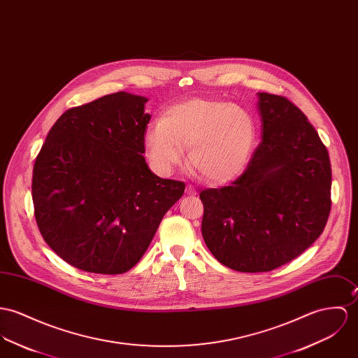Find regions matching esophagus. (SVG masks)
Segmentation results:
<instances>
[{"mask_svg": "<svg viewBox=\"0 0 358 358\" xmlns=\"http://www.w3.org/2000/svg\"><path fill=\"white\" fill-rule=\"evenodd\" d=\"M186 194L187 195H195L196 194V192H195L194 187L192 186V185H187L186 186Z\"/></svg>", "mask_w": 358, "mask_h": 358, "instance_id": "esophagus-1", "label": "esophagus"}]
</instances>
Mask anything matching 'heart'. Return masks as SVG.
<instances>
[{"instance_id": "b5f03b06", "label": "heart", "mask_w": 358, "mask_h": 358, "mask_svg": "<svg viewBox=\"0 0 358 358\" xmlns=\"http://www.w3.org/2000/svg\"><path fill=\"white\" fill-rule=\"evenodd\" d=\"M256 123L243 108L217 99L193 98L165 110L143 134L148 157L160 173H169L185 157L209 183L236 179L250 162Z\"/></svg>"}]
</instances>
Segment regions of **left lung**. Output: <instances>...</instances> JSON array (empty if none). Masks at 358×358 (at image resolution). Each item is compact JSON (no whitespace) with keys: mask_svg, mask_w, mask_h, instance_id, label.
<instances>
[{"mask_svg":"<svg viewBox=\"0 0 358 358\" xmlns=\"http://www.w3.org/2000/svg\"><path fill=\"white\" fill-rule=\"evenodd\" d=\"M261 141L227 187L201 192L202 236L239 272H268L303 253L331 210V164L319 134L287 98L257 93Z\"/></svg>","mask_w":358,"mask_h":358,"instance_id":"left-lung-1","label":"left lung"}]
</instances>
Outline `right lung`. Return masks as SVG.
<instances>
[{
  "mask_svg": "<svg viewBox=\"0 0 358 358\" xmlns=\"http://www.w3.org/2000/svg\"><path fill=\"white\" fill-rule=\"evenodd\" d=\"M148 98L126 92L68 109L35 160V220L49 248L93 273L131 269L185 183L162 179L143 157Z\"/></svg>",
  "mask_w": 358,
  "mask_h": 358,
  "instance_id": "add662e5",
  "label": "right lung"
}]
</instances>
